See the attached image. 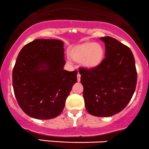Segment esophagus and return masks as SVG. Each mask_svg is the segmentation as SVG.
Returning a JSON list of instances; mask_svg holds the SVG:
<instances>
[{
  "label": "esophagus",
  "instance_id": "esophagus-1",
  "mask_svg": "<svg viewBox=\"0 0 149 149\" xmlns=\"http://www.w3.org/2000/svg\"><path fill=\"white\" fill-rule=\"evenodd\" d=\"M77 80H78V81H80V80H81V74L79 73H78V74H77Z\"/></svg>",
  "mask_w": 149,
  "mask_h": 149
}]
</instances>
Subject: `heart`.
Masks as SVG:
<instances>
[{
	"instance_id": "b5f03b06",
	"label": "heart",
	"mask_w": 149,
	"mask_h": 149,
	"mask_svg": "<svg viewBox=\"0 0 149 149\" xmlns=\"http://www.w3.org/2000/svg\"><path fill=\"white\" fill-rule=\"evenodd\" d=\"M103 54L102 46L95 43H86L77 47L72 57L76 61L82 62L87 67H93L100 63Z\"/></svg>"
}]
</instances>
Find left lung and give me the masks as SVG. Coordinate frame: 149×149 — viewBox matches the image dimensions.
Listing matches in <instances>:
<instances>
[{"instance_id":"8db88e82","label":"left lung","mask_w":149,"mask_h":149,"mask_svg":"<svg viewBox=\"0 0 149 149\" xmlns=\"http://www.w3.org/2000/svg\"><path fill=\"white\" fill-rule=\"evenodd\" d=\"M105 54L100 64L80 68L84 99L88 113L98 117L119 113L132 97L137 84L135 59L128 47L105 36Z\"/></svg>"}]
</instances>
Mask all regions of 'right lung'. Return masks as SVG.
<instances>
[{"label":"right lung","instance_id":"right-lung-1","mask_svg":"<svg viewBox=\"0 0 149 149\" xmlns=\"http://www.w3.org/2000/svg\"><path fill=\"white\" fill-rule=\"evenodd\" d=\"M63 44L60 40L36 39L19 53L13 68V88L19 105L30 117L59 116L77 81V70L63 69Z\"/></svg>","mask_w":149,"mask_h":149}]
</instances>
